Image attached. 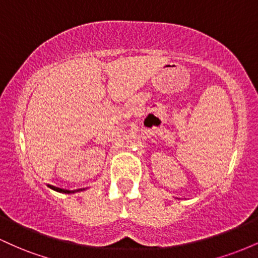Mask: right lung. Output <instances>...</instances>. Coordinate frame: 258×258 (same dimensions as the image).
Segmentation results:
<instances>
[{
  "instance_id": "add662e5",
  "label": "right lung",
  "mask_w": 258,
  "mask_h": 258,
  "mask_svg": "<svg viewBox=\"0 0 258 258\" xmlns=\"http://www.w3.org/2000/svg\"><path fill=\"white\" fill-rule=\"evenodd\" d=\"M49 188L53 189V190L58 191V193H63V194H74V193H79V191H82V190H86L85 188H81V189H76V190H65V189H60V188H55V186H49Z\"/></svg>"
}]
</instances>
